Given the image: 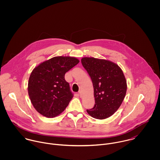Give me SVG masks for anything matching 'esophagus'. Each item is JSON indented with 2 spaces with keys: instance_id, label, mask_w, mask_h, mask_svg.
<instances>
[{
  "instance_id": "34e87169",
  "label": "esophagus",
  "mask_w": 160,
  "mask_h": 160,
  "mask_svg": "<svg viewBox=\"0 0 160 160\" xmlns=\"http://www.w3.org/2000/svg\"><path fill=\"white\" fill-rule=\"evenodd\" d=\"M79 95L80 97H82V92H81V91H79Z\"/></svg>"
}]
</instances>
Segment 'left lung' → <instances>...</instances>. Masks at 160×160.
I'll use <instances>...</instances> for the list:
<instances>
[{"mask_svg":"<svg viewBox=\"0 0 160 160\" xmlns=\"http://www.w3.org/2000/svg\"><path fill=\"white\" fill-rule=\"evenodd\" d=\"M81 63L91 77L94 92L95 105L87 112L98 119L111 116L119 108L127 91L122 71L106 60L84 57Z\"/></svg>","mask_w":160,"mask_h":160,"instance_id":"left-lung-1","label":"left lung"}]
</instances>
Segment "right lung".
<instances>
[{
    "instance_id": "1",
    "label": "right lung",
    "mask_w": 160,
    "mask_h": 160,
    "mask_svg": "<svg viewBox=\"0 0 160 160\" xmlns=\"http://www.w3.org/2000/svg\"><path fill=\"white\" fill-rule=\"evenodd\" d=\"M79 62L74 57H55L33 69L28 89L38 112L47 118H54L65 110L73 93L65 74Z\"/></svg>"
}]
</instances>
